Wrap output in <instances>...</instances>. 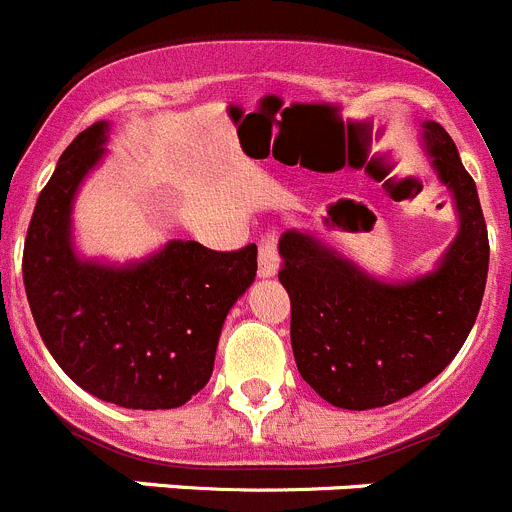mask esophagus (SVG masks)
I'll return each instance as SVG.
<instances>
[{
    "mask_svg": "<svg viewBox=\"0 0 512 512\" xmlns=\"http://www.w3.org/2000/svg\"><path fill=\"white\" fill-rule=\"evenodd\" d=\"M279 271V251H276V238L264 236L259 243V276L271 279Z\"/></svg>",
    "mask_w": 512,
    "mask_h": 512,
    "instance_id": "1",
    "label": "esophagus"
}]
</instances>
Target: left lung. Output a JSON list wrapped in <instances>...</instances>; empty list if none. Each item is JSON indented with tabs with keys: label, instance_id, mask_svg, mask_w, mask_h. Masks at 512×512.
<instances>
[{
	"label": "left lung",
	"instance_id": "obj_1",
	"mask_svg": "<svg viewBox=\"0 0 512 512\" xmlns=\"http://www.w3.org/2000/svg\"><path fill=\"white\" fill-rule=\"evenodd\" d=\"M421 139L459 215L457 236L429 274L383 281L314 233L279 238L294 360L337 409H378L424 388L452 363L480 312L490 243L475 180L442 124L424 121Z\"/></svg>",
	"mask_w": 512,
	"mask_h": 512
}]
</instances>
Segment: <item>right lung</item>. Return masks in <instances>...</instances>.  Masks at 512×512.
Masks as SVG:
<instances>
[{"label": "right lung", "instance_id": "obj_1", "mask_svg": "<svg viewBox=\"0 0 512 512\" xmlns=\"http://www.w3.org/2000/svg\"><path fill=\"white\" fill-rule=\"evenodd\" d=\"M109 121L58 159L27 228L22 279L45 348L70 381L124 409H177L213 375L223 322L256 279V246L167 241L124 266L83 259L73 203L106 154Z\"/></svg>", "mask_w": 512, "mask_h": 512}]
</instances>
